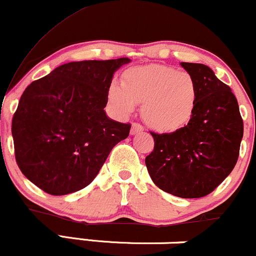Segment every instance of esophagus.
I'll return each instance as SVG.
<instances>
[{
  "label": "esophagus",
  "instance_id": "obj_1",
  "mask_svg": "<svg viewBox=\"0 0 256 256\" xmlns=\"http://www.w3.org/2000/svg\"><path fill=\"white\" fill-rule=\"evenodd\" d=\"M143 131V126L140 124H138V122H134L131 126V134H140V132Z\"/></svg>",
  "mask_w": 256,
  "mask_h": 256
}]
</instances>
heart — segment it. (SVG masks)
<instances>
[{"instance_id":"obj_1","label":"heart","mask_w":256,"mask_h":256,"mask_svg":"<svg viewBox=\"0 0 256 256\" xmlns=\"http://www.w3.org/2000/svg\"><path fill=\"white\" fill-rule=\"evenodd\" d=\"M108 101L120 116H130L137 104L148 125L158 131L171 132L192 119L198 102V88L190 73L168 66L152 64L128 70L124 84L112 82Z\"/></svg>"}]
</instances>
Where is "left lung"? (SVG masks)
I'll list each match as a JSON object with an SVG mask.
<instances>
[{
  "label": "left lung",
  "mask_w": 256,
  "mask_h": 256,
  "mask_svg": "<svg viewBox=\"0 0 256 256\" xmlns=\"http://www.w3.org/2000/svg\"><path fill=\"white\" fill-rule=\"evenodd\" d=\"M198 88L192 119L171 134H155L154 150L146 158L152 180L183 198L207 196L230 174L240 155L243 120L228 85L208 66L182 62Z\"/></svg>",
  "instance_id": "obj_1"
}]
</instances>
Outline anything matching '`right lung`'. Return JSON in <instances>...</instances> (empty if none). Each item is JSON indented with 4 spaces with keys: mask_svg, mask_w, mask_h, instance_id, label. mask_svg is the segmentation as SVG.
Listing matches in <instances>:
<instances>
[{
    "mask_svg": "<svg viewBox=\"0 0 256 256\" xmlns=\"http://www.w3.org/2000/svg\"><path fill=\"white\" fill-rule=\"evenodd\" d=\"M85 60L58 66L26 88L12 120L20 171L50 195L88 186L130 124L106 116L114 72L130 62Z\"/></svg>",
    "mask_w": 256,
    "mask_h": 256,
    "instance_id": "add662e5",
    "label": "right lung"
}]
</instances>
